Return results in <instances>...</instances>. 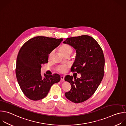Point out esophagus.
<instances>
[{
	"instance_id": "1",
	"label": "esophagus",
	"mask_w": 126,
	"mask_h": 126,
	"mask_svg": "<svg viewBox=\"0 0 126 126\" xmlns=\"http://www.w3.org/2000/svg\"><path fill=\"white\" fill-rule=\"evenodd\" d=\"M64 78H65V76H61V79L63 81L64 80Z\"/></svg>"
}]
</instances>
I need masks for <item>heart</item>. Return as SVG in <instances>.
Wrapping results in <instances>:
<instances>
[{"instance_id":"1","label":"heart","mask_w":126,"mask_h":126,"mask_svg":"<svg viewBox=\"0 0 126 126\" xmlns=\"http://www.w3.org/2000/svg\"><path fill=\"white\" fill-rule=\"evenodd\" d=\"M60 52L62 54L67 53V52H69V53H72V47L67 45H65L63 46L62 47H61L60 48ZM51 56V53H50L49 55V58H50ZM68 65L67 64H62L60 66H59L57 68V71L59 72H64L66 71L67 68L68 67Z\"/></svg>"}]
</instances>
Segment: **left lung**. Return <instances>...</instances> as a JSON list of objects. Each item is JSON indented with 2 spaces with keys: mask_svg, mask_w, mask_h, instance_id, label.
<instances>
[{
  "mask_svg": "<svg viewBox=\"0 0 126 126\" xmlns=\"http://www.w3.org/2000/svg\"><path fill=\"white\" fill-rule=\"evenodd\" d=\"M73 47L77 52L75 62L71 72L80 73V78L67 75L65 80L71 86L69 92L65 94L69 100L81 103L90 98L98 88L104 76L105 59L97 42L92 37L83 35L67 38L63 42Z\"/></svg>",
  "mask_w": 126,
  "mask_h": 126,
  "instance_id": "left-lung-1",
  "label": "left lung"
}]
</instances>
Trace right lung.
Masks as SVG:
<instances>
[{"label": "right lung", "instance_id": "obj_1", "mask_svg": "<svg viewBox=\"0 0 126 126\" xmlns=\"http://www.w3.org/2000/svg\"><path fill=\"white\" fill-rule=\"evenodd\" d=\"M63 39L38 36L23 45L18 53L16 75L20 87L25 95L36 101L45 98L52 85L59 82L60 76L40 74L41 65L48 62V55L62 41Z\"/></svg>", "mask_w": 126, "mask_h": 126}]
</instances>
